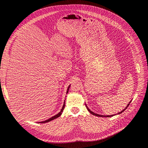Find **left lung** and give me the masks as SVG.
Here are the masks:
<instances>
[{
  "instance_id": "left-lung-1",
  "label": "left lung",
  "mask_w": 148,
  "mask_h": 148,
  "mask_svg": "<svg viewBox=\"0 0 148 148\" xmlns=\"http://www.w3.org/2000/svg\"><path fill=\"white\" fill-rule=\"evenodd\" d=\"M130 102H131V101H130ZM130 102L128 104V105H127V106H126V108H125V109H123L121 112H118V114H121V113H122L126 108H128V107L129 106V105H130ZM86 107H87V110H88V111L91 114H92V115H95V116H101V117H111V116H113L114 115H99V114H95L94 112H92L88 107H87V105H86Z\"/></svg>"
}]
</instances>
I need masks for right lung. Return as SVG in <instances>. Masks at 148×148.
Wrapping results in <instances>:
<instances>
[{
  "label": "right lung",
  "mask_w": 148,
  "mask_h": 148,
  "mask_svg": "<svg viewBox=\"0 0 148 148\" xmlns=\"http://www.w3.org/2000/svg\"><path fill=\"white\" fill-rule=\"evenodd\" d=\"M69 88H70V86H69V87H68V89H67V94L68 93V92H69ZM64 107H65V101H64V104H63V107H62V109L61 110V111L59 112V113H58L57 115H54V116H53V117H51V118H49V119H47V120H46V121H42V122H38V123H46V122H50V121H52V120H53V119H56L57 118H58V117H59L61 114H62V111H63V110H64Z\"/></svg>",
  "instance_id": "right-lung-1"
}]
</instances>
